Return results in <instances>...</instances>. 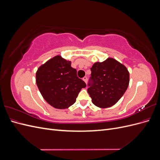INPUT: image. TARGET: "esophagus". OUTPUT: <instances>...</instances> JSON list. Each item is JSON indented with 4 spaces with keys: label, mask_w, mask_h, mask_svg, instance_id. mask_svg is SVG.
Instances as JSON below:
<instances>
[{
    "label": "esophagus",
    "mask_w": 160,
    "mask_h": 160,
    "mask_svg": "<svg viewBox=\"0 0 160 160\" xmlns=\"http://www.w3.org/2000/svg\"><path fill=\"white\" fill-rule=\"evenodd\" d=\"M83 80L85 81V83H87V80H88V78H87V77H84L83 78Z\"/></svg>",
    "instance_id": "1"
}]
</instances>
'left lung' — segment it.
<instances>
[{"mask_svg":"<svg viewBox=\"0 0 160 160\" xmlns=\"http://www.w3.org/2000/svg\"><path fill=\"white\" fill-rule=\"evenodd\" d=\"M93 81L88 89L92 103L100 108L114 105L126 91L129 83V72L124 65L109 57L103 62H96L91 68Z\"/></svg>","mask_w":160,"mask_h":160,"instance_id":"1","label":"left lung"}]
</instances>
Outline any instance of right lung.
Masks as SVG:
<instances>
[{"label":"right lung","instance_id":"1","mask_svg":"<svg viewBox=\"0 0 160 160\" xmlns=\"http://www.w3.org/2000/svg\"><path fill=\"white\" fill-rule=\"evenodd\" d=\"M36 83L42 98L52 107L59 109L69 108L86 84L77 76L71 62L60 55L55 56L38 67Z\"/></svg>","mask_w":160,"mask_h":160}]
</instances>
